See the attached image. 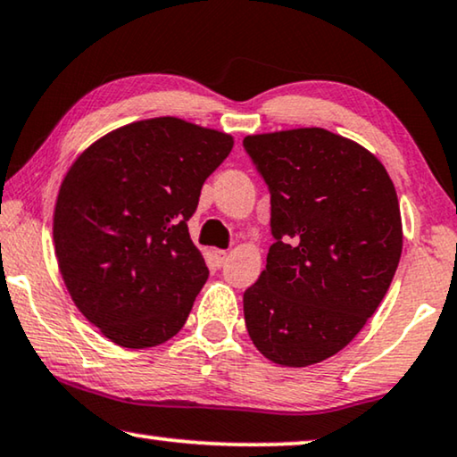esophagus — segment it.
<instances>
[{
  "label": "esophagus",
  "instance_id": "1",
  "mask_svg": "<svg viewBox=\"0 0 457 457\" xmlns=\"http://www.w3.org/2000/svg\"><path fill=\"white\" fill-rule=\"evenodd\" d=\"M213 261H215V267H223V262L228 261V253H226V250L215 248V250H213Z\"/></svg>",
  "mask_w": 457,
  "mask_h": 457
}]
</instances>
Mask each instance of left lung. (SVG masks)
Returning <instances> with one entry per match:
<instances>
[{
    "label": "left lung",
    "instance_id": "obj_1",
    "mask_svg": "<svg viewBox=\"0 0 457 457\" xmlns=\"http://www.w3.org/2000/svg\"><path fill=\"white\" fill-rule=\"evenodd\" d=\"M271 192L265 271L244 292L262 356L302 369L344 350L377 311L402 256V215L383 163L325 128L250 134Z\"/></svg>",
    "mask_w": 457,
    "mask_h": 457
}]
</instances>
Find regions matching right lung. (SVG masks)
Instances as JSON below:
<instances>
[{
	"label": "right lung",
	"instance_id": "add662e5",
	"mask_svg": "<svg viewBox=\"0 0 457 457\" xmlns=\"http://www.w3.org/2000/svg\"><path fill=\"white\" fill-rule=\"evenodd\" d=\"M234 138L179 118L126 124L80 153L54 211L57 267L79 311L121 348L182 329L209 278L188 234Z\"/></svg>",
	"mask_w": 457,
	"mask_h": 457
}]
</instances>
